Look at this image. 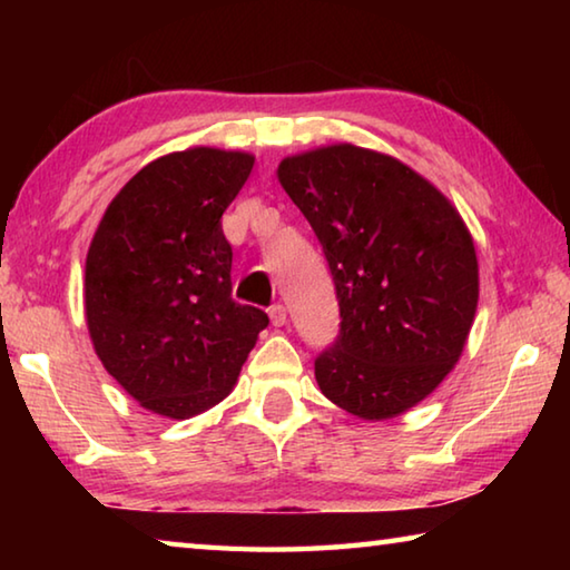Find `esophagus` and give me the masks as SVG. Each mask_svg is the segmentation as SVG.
Returning a JSON list of instances; mask_svg holds the SVG:
<instances>
[{"label":"esophagus","instance_id":"34e87169","mask_svg":"<svg viewBox=\"0 0 570 570\" xmlns=\"http://www.w3.org/2000/svg\"><path fill=\"white\" fill-rule=\"evenodd\" d=\"M268 320H272L274 326H284L286 324V306L278 302L268 306Z\"/></svg>","mask_w":570,"mask_h":570}]
</instances>
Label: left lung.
I'll return each instance as SVG.
<instances>
[{
  "label": "left lung",
  "instance_id": "obj_1",
  "mask_svg": "<svg viewBox=\"0 0 570 570\" xmlns=\"http://www.w3.org/2000/svg\"><path fill=\"white\" fill-rule=\"evenodd\" d=\"M288 198L320 238L340 334L316 382L362 420L410 410L460 360L478 306V258L450 200L404 163L332 146L282 160Z\"/></svg>",
  "mask_w": 570,
  "mask_h": 570
}]
</instances>
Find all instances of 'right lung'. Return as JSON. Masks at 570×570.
<instances>
[{
	"label": "right lung",
	"mask_w": 570,
	"mask_h": 570,
	"mask_svg": "<svg viewBox=\"0 0 570 570\" xmlns=\"http://www.w3.org/2000/svg\"><path fill=\"white\" fill-rule=\"evenodd\" d=\"M254 156L216 148L170 153L125 183L85 264L90 336L142 407L186 420L234 390L264 308L230 296L234 250L220 216Z\"/></svg>",
	"instance_id": "1"
}]
</instances>
